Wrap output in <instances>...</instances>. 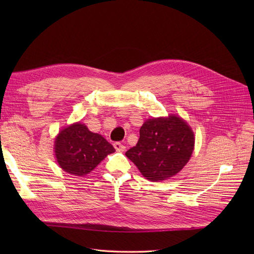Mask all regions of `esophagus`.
I'll use <instances>...</instances> for the list:
<instances>
[{
	"label": "esophagus",
	"mask_w": 254,
	"mask_h": 254,
	"mask_svg": "<svg viewBox=\"0 0 254 254\" xmlns=\"http://www.w3.org/2000/svg\"><path fill=\"white\" fill-rule=\"evenodd\" d=\"M113 146H114V148L117 149L118 151H121V152H123V151H125V149H126V147L123 144H121L120 142H117V143H114L113 144Z\"/></svg>",
	"instance_id": "34e87169"
}]
</instances>
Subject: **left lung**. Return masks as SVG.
<instances>
[{
	"instance_id": "obj_1",
	"label": "left lung",
	"mask_w": 254,
	"mask_h": 254,
	"mask_svg": "<svg viewBox=\"0 0 254 254\" xmlns=\"http://www.w3.org/2000/svg\"><path fill=\"white\" fill-rule=\"evenodd\" d=\"M195 148L193 129L181 117L147 119L140 129V139L127 158L152 182H161L178 174L190 161Z\"/></svg>"
}]
</instances>
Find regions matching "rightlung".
<instances>
[{"mask_svg":"<svg viewBox=\"0 0 254 254\" xmlns=\"http://www.w3.org/2000/svg\"><path fill=\"white\" fill-rule=\"evenodd\" d=\"M113 146L80 122L64 127L55 136L54 152L59 167L73 176L90 174L110 153Z\"/></svg>","mask_w":254,"mask_h":254,"instance_id":"add662e5","label":"right lung"}]
</instances>
